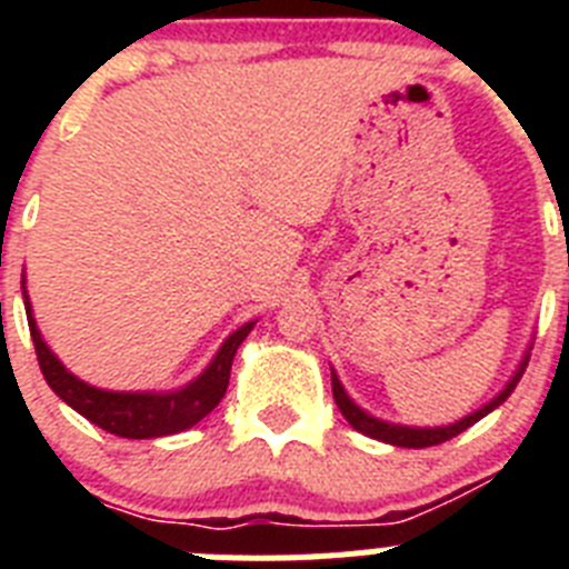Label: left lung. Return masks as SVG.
Segmentation results:
<instances>
[{"instance_id": "left-lung-1", "label": "left lung", "mask_w": 569, "mask_h": 569, "mask_svg": "<svg viewBox=\"0 0 569 569\" xmlns=\"http://www.w3.org/2000/svg\"><path fill=\"white\" fill-rule=\"evenodd\" d=\"M527 359H530V356L525 353V361H521V365H519V370L512 373V379L507 381L505 390H501V393L496 396V399L487 401L485 407H479L476 413L465 416V419H461V421H456V425H447V427H405V425H390V421L373 419V416L365 413V410H361V407L356 405V401L345 393V387H341L339 376H336V373H333V399H336V405H339L341 416H345V419L350 421V427H353V430H359V433L370 436V439L385 441V445L413 447V450H419V447H433V445H441V441H450V439H453V436L465 433V430L470 425H476V421H479V419H485V416L490 413V410H496V407H499L501 401H505L507 396H510L512 390H516V385H519L521 373H525Z\"/></svg>"}]
</instances>
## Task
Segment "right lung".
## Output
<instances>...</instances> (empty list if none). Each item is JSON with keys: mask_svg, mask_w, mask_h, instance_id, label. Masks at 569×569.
<instances>
[{"mask_svg": "<svg viewBox=\"0 0 569 569\" xmlns=\"http://www.w3.org/2000/svg\"><path fill=\"white\" fill-rule=\"evenodd\" d=\"M22 293L24 310H28L30 339H33V347H37L39 367H42V376L50 385V390L64 405L73 407L79 416H84V419L108 430V433L122 436V439H159V436L182 433V430L193 427L196 421H202L222 401L224 390H228L230 365H233L236 350H239L241 341L248 339V333L256 325V321H248L236 333H230L224 345L219 347V353L208 365V370L199 379L190 381V385H184L182 390H170V393H113V390H99V387L84 385L82 379L64 370L62 361L50 353V347L44 345L42 333L37 328V319L30 313L24 279Z\"/></svg>", "mask_w": 569, "mask_h": 569, "instance_id": "obj_1", "label": "right lung"}]
</instances>
